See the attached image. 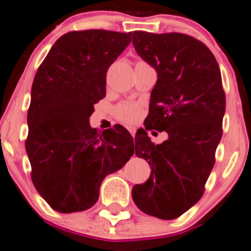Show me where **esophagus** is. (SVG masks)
I'll return each mask as SVG.
<instances>
[{
    "label": "esophagus",
    "mask_w": 251,
    "mask_h": 251,
    "mask_svg": "<svg viewBox=\"0 0 251 251\" xmlns=\"http://www.w3.org/2000/svg\"><path fill=\"white\" fill-rule=\"evenodd\" d=\"M126 128H127L128 132H130L131 135L135 136V133H136V127H135V126H126Z\"/></svg>",
    "instance_id": "34e87169"
}]
</instances>
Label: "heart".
Instances as JSON below:
<instances>
[{"label": "heart", "mask_w": 251, "mask_h": 251, "mask_svg": "<svg viewBox=\"0 0 251 251\" xmlns=\"http://www.w3.org/2000/svg\"><path fill=\"white\" fill-rule=\"evenodd\" d=\"M116 118L124 123H132L140 116L141 107L138 103L135 102H124L120 103L114 110Z\"/></svg>", "instance_id": "heart-1"}]
</instances>
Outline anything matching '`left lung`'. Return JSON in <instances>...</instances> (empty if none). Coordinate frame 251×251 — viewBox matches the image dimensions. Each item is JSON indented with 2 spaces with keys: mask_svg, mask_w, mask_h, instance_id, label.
I'll use <instances>...</instances> for the list:
<instances>
[{
  "mask_svg": "<svg viewBox=\"0 0 251 251\" xmlns=\"http://www.w3.org/2000/svg\"><path fill=\"white\" fill-rule=\"evenodd\" d=\"M132 44L158 74L144 126L169 136L154 144L146 130L136 133V155L151 174L132 199L146 214L174 220L201 198L214 168L226 109L221 73L211 50L188 35L135 31Z\"/></svg>",
  "mask_w": 251,
  "mask_h": 251,
  "instance_id": "left-lung-1",
  "label": "left lung"
}]
</instances>
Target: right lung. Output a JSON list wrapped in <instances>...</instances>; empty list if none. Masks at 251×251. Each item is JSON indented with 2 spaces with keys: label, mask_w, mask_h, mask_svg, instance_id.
Wrapping results in <instances>:
<instances>
[{
  "label": "right lung",
  "mask_w": 251,
  "mask_h": 251,
  "mask_svg": "<svg viewBox=\"0 0 251 251\" xmlns=\"http://www.w3.org/2000/svg\"><path fill=\"white\" fill-rule=\"evenodd\" d=\"M132 32L70 31L55 41L37 69L27 111L25 149L40 196L63 214L96 204L107 175L133 155L123 126L98 132L90 126L105 97L108 68L130 45Z\"/></svg>",
  "instance_id": "1"
}]
</instances>
